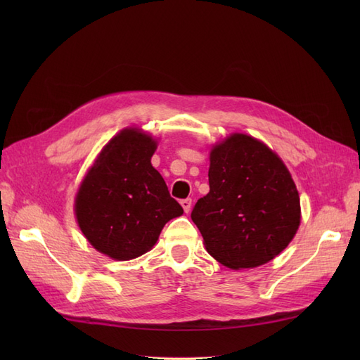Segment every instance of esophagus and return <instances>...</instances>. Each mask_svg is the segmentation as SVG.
I'll list each match as a JSON object with an SVG mask.
<instances>
[{"mask_svg": "<svg viewBox=\"0 0 360 360\" xmlns=\"http://www.w3.org/2000/svg\"><path fill=\"white\" fill-rule=\"evenodd\" d=\"M180 204H181V207H183V210H184V212H186V213H189V212H191V207H192V200H191V198L181 200V201H180Z\"/></svg>", "mask_w": 360, "mask_h": 360, "instance_id": "obj_1", "label": "esophagus"}]
</instances>
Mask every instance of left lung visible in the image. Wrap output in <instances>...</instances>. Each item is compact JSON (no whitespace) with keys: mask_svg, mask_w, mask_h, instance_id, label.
Wrapping results in <instances>:
<instances>
[{"mask_svg":"<svg viewBox=\"0 0 360 360\" xmlns=\"http://www.w3.org/2000/svg\"><path fill=\"white\" fill-rule=\"evenodd\" d=\"M209 184L191 217L214 259L249 269L288 246L300 224L299 192L266 144L243 134L226 138L210 153Z\"/></svg>","mask_w":360,"mask_h":360,"instance_id":"left-lung-1","label":"left lung"}]
</instances>
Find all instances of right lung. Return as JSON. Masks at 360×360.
<instances>
[{"label": "right lung", "instance_id": "obj_1", "mask_svg": "<svg viewBox=\"0 0 360 360\" xmlns=\"http://www.w3.org/2000/svg\"><path fill=\"white\" fill-rule=\"evenodd\" d=\"M153 138L124 129L105 146L76 195L81 231L99 252L132 259L155 246L163 225L183 213L151 167Z\"/></svg>", "mask_w": 360, "mask_h": 360}]
</instances>
